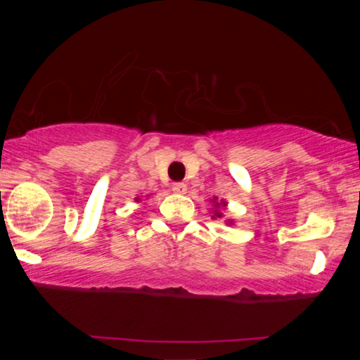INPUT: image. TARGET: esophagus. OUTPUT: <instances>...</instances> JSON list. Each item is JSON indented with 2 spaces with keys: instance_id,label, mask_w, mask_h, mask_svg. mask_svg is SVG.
Returning <instances> with one entry per match:
<instances>
[{
  "instance_id": "34e87169",
  "label": "esophagus",
  "mask_w": 360,
  "mask_h": 360,
  "mask_svg": "<svg viewBox=\"0 0 360 360\" xmlns=\"http://www.w3.org/2000/svg\"><path fill=\"white\" fill-rule=\"evenodd\" d=\"M172 190H174L175 193L184 195V193H186V185L184 184V181H176V184L172 185Z\"/></svg>"
}]
</instances>
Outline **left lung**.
Segmentation results:
<instances>
[{"mask_svg":"<svg viewBox=\"0 0 360 360\" xmlns=\"http://www.w3.org/2000/svg\"><path fill=\"white\" fill-rule=\"evenodd\" d=\"M213 203H214V206H216V210L213 211V213H214L213 218H223V211H221V208H224L226 201H221V203H218V201H216V198H214ZM228 223L233 224V221H228Z\"/></svg>","mask_w":360,"mask_h":360,"instance_id":"8db88e82","label":"left lung"}]
</instances>
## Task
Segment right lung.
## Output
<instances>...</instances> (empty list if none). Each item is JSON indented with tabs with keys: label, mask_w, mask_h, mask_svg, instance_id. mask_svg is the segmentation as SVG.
I'll return each mask as SVG.
<instances>
[{
	"label": "right lung",
	"mask_w": 360,
	"mask_h": 360,
	"mask_svg": "<svg viewBox=\"0 0 360 360\" xmlns=\"http://www.w3.org/2000/svg\"><path fill=\"white\" fill-rule=\"evenodd\" d=\"M136 200H137V201H139V198H136Z\"/></svg>",
	"instance_id": "add662e5"
}]
</instances>
